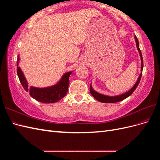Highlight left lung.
Here are the masks:
<instances>
[{"instance_id":"1","label":"left lung","mask_w":160,"mask_h":160,"mask_svg":"<svg viewBox=\"0 0 160 160\" xmlns=\"http://www.w3.org/2000/svg\"><path fill=\"white\" fill-rule=\"evenodd\" d=\"M135 42H136V45L138 47V49L139 51V52L140 54V57H141V60H142V69L141 70H143V57H142V52L140 51L139 49V42H138V39L137 38L136 36H135ZM142 75V72H141V74L139 75V78L136 82V83L135 84V85L133 87V88L131 89L129 91H128L127 93H125L122 95H118V96H114V97H109V96H107V95H104L102 94H100L98 92L95 91L93 89L91 88V85H90V93L91 94L93 95V98L97 99L98 101H100L101 103H116V102H119V101H122L125 99H126L127 98L129 95H132L133 91L135 90V89L137 88V87L138 86L139 83V81L141 80V77Z\"/></svg>"}]
</instances>
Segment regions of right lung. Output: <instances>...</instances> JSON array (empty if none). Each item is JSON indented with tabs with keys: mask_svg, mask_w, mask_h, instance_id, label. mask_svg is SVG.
Returning <instances> with one entry per match:
<instances>
[{
	"mask_svg": "<svg viewBox=\"0 0 160 160\" xmlns=\"http://www.w3.org/2000/svg\"><path fill=\"white\" fill-rule=\"evenodd\" d=\"M19 57L17 61V72L23 88L27 92H29L30 95L33 99L44 103H53L57 102L66 95L69 84V76L72 72H69L62 76L61 80L57 85L47 88H37L28 87L27 81L18 67Z\"/></svg>",
	"mask_w": 160,
	"mask_h": 160,
	"instance_id": "1",
	"label": "right lung"
}]
</instances>
